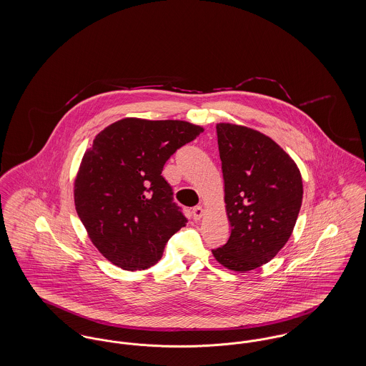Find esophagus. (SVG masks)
<instances>
[{
	"instance_id": "34e87169",
	"label": "esophagus",
	"mask_w": 366,
	"mask_h": 366,
	"mask_svg": "<svg viewBox=\"0 0 366 366\" xmlns=\"http://www.w3.org/2000/svg\"><path fill=\"white\" fill-rule=\"evenodd\" d=\"M204 215V209L202 206H196L192 209V217L194 221H199Z\"/></svg>"
}]
</instances>
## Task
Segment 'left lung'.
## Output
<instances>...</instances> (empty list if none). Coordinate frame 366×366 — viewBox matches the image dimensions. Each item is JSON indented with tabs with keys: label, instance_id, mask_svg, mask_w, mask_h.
<instances>
[{
	"label": "left lung",
	"instance_id": "8db88e82",
	"mask_svg": "<svg viewBox=\"0 0 366 366\" xmlns=\"http://www.w3.org/2000/svg\"><path fill=\"white\" fill-rule=\"evenodd\" d=\"M230 236L212 255L244 273L272 261L290 240L303 197L292 157L261 132L217 123Z\"/></svg>",
	"mask_w": 366,
	"mask_h": 366
}]
</instances>
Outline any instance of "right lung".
Segmentation results:
<instances>
[{
	"instance_id": "right-lung-1",
	"label": "right lung",
	"mask_w": 366,
	"mask_h": 366,
	"mask_svg": "<svg viewBox=\"0 0 366 366\" xmlns=\"http://www.w3.org/2000/svg\"><path fill=\"white\" fill-rule=\"evenodd\" d=\"M203 130L185 121L124 118L94 137L74 181V203L89 239L111 263L148 269L187 225L162 170Z\"/></svg>"
}]
</instances>
